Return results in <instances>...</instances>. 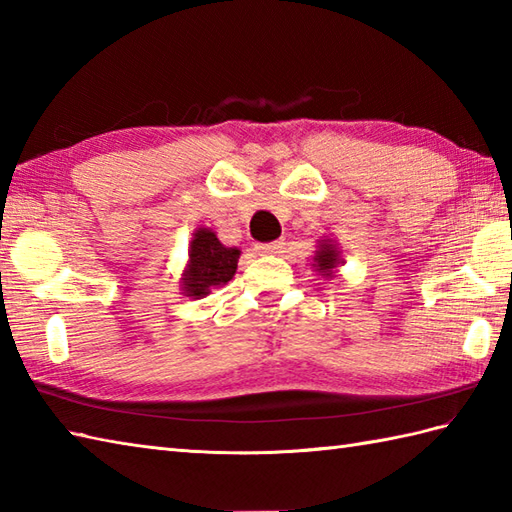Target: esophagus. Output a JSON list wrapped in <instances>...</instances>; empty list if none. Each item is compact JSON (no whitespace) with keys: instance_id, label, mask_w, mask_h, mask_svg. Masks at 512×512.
Returning <instances> with one entry per match:
<instances>
[{"instance_id":"obj_1","label":"esophagus","mask_w":512,"mask_h":512,"mask_svg":"<svg viewBox=\"0 0 512 512\" xmlns=\"http://www.w3.org/2000/svg\"><path fill=\"white\" fill-rule=\"evenodd\" d=\"M284 246H286V242L284 239H277V242H268V244H257L255 248L259 250V253L262 255H279V253H284Z\"/></svg>"}]
</instances>
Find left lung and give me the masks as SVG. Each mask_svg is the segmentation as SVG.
Listing matches in <instances>:
<instances>
[{
	"mask_svg": "<svg viewBox=\"0 0 512 512\" xmlns=\"http://www.w3.org/2000/svg\"><path fill=\"white\" fill-rule=\"evenodd\" d=\"M341 250L336 248V244L332 242V239H321L319 242V248H317V253H314V257H312V266L317 268V273L321 275V277H334V268L341 264Z\"/></svg>",
	"mask_w": 512,
	"mask_h": 512,
	"instance_id": "1",
	"label": "left lung"
}]
</instances>
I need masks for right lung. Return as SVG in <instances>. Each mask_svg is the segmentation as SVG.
Returning <instances> with one entry per match:
<instances>
[{
	"mask_svg": "<svg viewBox=\"0 0 512 512\" xmlns=\"http://www.w3.org/2000/svg\"><path fill=\"white\" fill-rule=\"evenodd\" d=\"M239 248L224 246L211 228H198L189 244V264L184 268L180 286L182 295L202 299L211 288H220L233 279Z\"/></svg>",
	"mask_w": 512,
	"mask_h": 512,
	"instance_id": "right-lung-1",
	"label": "right lung"
}]
</instances>
